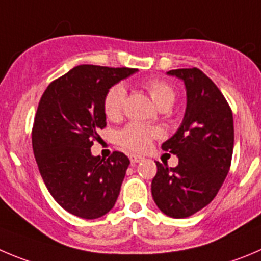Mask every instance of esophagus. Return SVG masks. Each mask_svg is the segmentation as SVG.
<instances>
[{"label": "esophagus", "mask_w": 261, "mask_h": 261, "mask_svg": "<svg viewBox=\"0 0 261 261\" xmlns=\"http://www.w3.org/2000/svg\"><path fill=\"white\" fill-rule=\"evenodd\" d=\"M128 158H130L131 164L133 165L138 164V162H140V161L144 160V157H142V155H138V154H130L128 155Z\"/></svg>", "instance_id": "1"}]
</instances>
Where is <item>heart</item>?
<instances>
[{
  "mask_svg": "<svg viewBox=\"0 0 261 261\" xmlns=\"http://www.w3.org/2000/svg\"><path fill=\"white\" fill-rule=\"evenodd\" d=\"M145 90L150 95L158 108L171 107L176 97L175 89L170 84L161 80H149L144 84ZM126 91L122 85H116L107 92L104 97V113L109 119H117L122 114ZM160 136V130L140 123H130L117 135V142L131 152H144L153 139Z\"/></svg>",
  "mask_w": 261,
  "mask_h": 261,
  "instance_id": "b5f03b06",
  "label": "heart"
}]
</instances>
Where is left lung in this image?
<instances>
[{"label": "left lung", "mask_w": 261, "mask_h": 261, "mask_svg": "<svg viewBox=\"0 0 261 261\" xmlns=\"http://www.w3.org/2000/svg\"><path fill=\"white\" fill-rule=\"evenodd\" d=\"M184 82L187 108L176 133L162 149L176 154V167L160 162L152 197L165 215L184 219L207 206L223 186L234 143L233 114L216 85L197 68L167 72Z\"/></svg>", "instance_id": "8db88e82"}]
</instances>
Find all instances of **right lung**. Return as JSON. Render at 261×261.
Instances as JSON below:
<instances>
[{"mask_svg": "<svg viewBox=\"0 0 261 261\" xmlns=\"http://www.w3.org/2000/svg\"><path fill=\"white\" fill-rule=\"evenodd\" d=\"M135 68L79 65L47 86L38 104L32 145L38 170L54 199L82 219L113 208L130 160L121 152L92 155L97 131L107 126L104 97Z\"/></svg>", "mask_w": 261, "mask_h": 261, "instance_id": "right-lung-1", "label": "right lung"}]
</instances>
